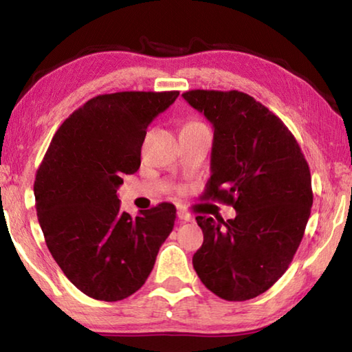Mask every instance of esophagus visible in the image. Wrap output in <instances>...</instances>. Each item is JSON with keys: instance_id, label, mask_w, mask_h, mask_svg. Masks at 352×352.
I'll list each match as a JSON object with an SVG mask.
<instances>
[{"instance_id": "esophagus-1", "label": "esophagus", "mask_w": 352, "mask_h": 352, "mask_svg": "<svg viewBox=\"0 0 352 352\" xmlns=\"http://www.w3.org/2000/svg\"><path fill=\"white\" fill-rule=\"evenodd\" d=\"M177 216H178V219H180V220H183V222H192V220H194V217H192V216H190V214H189V212H186V211H183V210H180V211H178V212H177Z\"/></svg>"}]
</instances>
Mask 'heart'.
I'll list each match as a JSON object with an SVG mask.
<instances>
[{
  "instance_id": "obj_1",
  "label": "heart",
  "mask_w": 352,
  "mask_h": 352,
  "mask_svg": "<svg viewBox=\"0 0 352 352\" xmlns=\"http://www.w3.org/2000/svg\"><path fill=\"white\" fill-rule=\"evenodd\" d=\"M197 124H200V122H197Z\"/></svg>"
}]
</instances>
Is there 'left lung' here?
<instances>
[{
    "instance_id": "left-lung-1",
    "label": "left lung",
    "mask_w": 352,
    "mask_h": 352,
    "mask_svg": "<svg viewBox=\"0 0 352 352\" xmlns=\"http://www.w3.org/2000/svg\"><path fill=\"white\" fill-rule=\"evenodd\" d=\"M183 98L214 127L201 199L237 212L226 222L195 217L204 243L192 265L212 294L252 300L284 275L300 247L314 201L309 164L281 119L247 93L190 90Z\"/></svg>"
}]
</instances>
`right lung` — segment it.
I'll return each instance as SVG.
<instances>
[{
	"label": "right lung",
	"instance_id": "obj_1",
	"mask_svg": "<svg viewBox=\"0 0 352 352\" xmlns=\"http://www.w3.org/2000/svg\"><path fill=\"white\" fill-rule=\"evenodd\" d=\"M178 94L119 91L87 100L58 127L35 174L46 245L65 276L94 300L119 301L141 289L174 228V205L132 217L116 189L140 169L148 124Z\"/></svg>",
	"mask_w": 352,
	"mask_h": 352
}]
</instances>
